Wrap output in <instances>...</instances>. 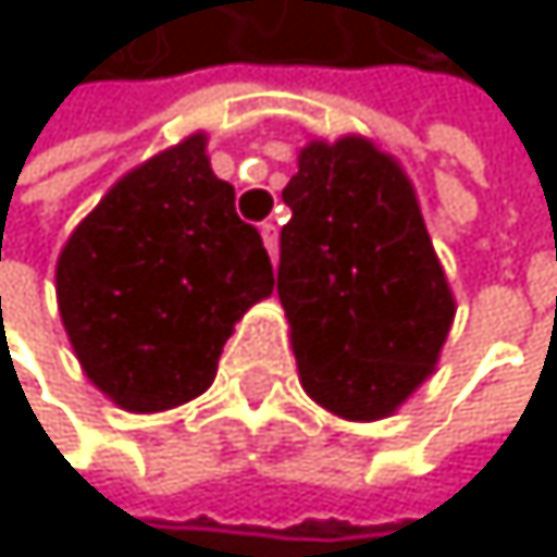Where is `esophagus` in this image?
Returning a JSON list of instances; mask_svg holds the SVG:
<instances>
[{"label":"esophagus","instance_id":"34e87169","mask_svg":"<svg viewBox=\"0 0 557 557\" xmlns=\"http://www.w3.org/2000/svg\"><path fill=\"white\" fill-rule=\"evenodd\" d=\"M260 237H263V247H267L270 260H276V247H281V237H276V223H263Z\"/></svg>","mask_w":557,"mask_h":557}]
</instances>
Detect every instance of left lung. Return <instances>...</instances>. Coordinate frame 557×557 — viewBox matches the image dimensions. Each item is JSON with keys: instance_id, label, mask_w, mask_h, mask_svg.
I'll return each instance as SVG.
<instances>
[{"instance_id": "left-lung-1", "label": "left lung", "mask_w": 557, "mask_h": 557, "mask_svg": "<svg viewBox=\"0 0 557 557\" xmlns=\"http://www.w3.org/2000/svg\"><path fill=\"white\" fill-rule=\"evenodd\" d=\"M284 203L276 294L304 391L347 421L394 414L455 320L408 173L363 136L310 139Z\"/></svg>"}]
</instances>
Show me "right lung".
I'll return each instance as SVG.
<instances>
[{
  "label": "right lung",
  "mask_w": 557,
  "mask_h": 557,
  "mask_svg": "<svg viewBox=\"0 0 557 557\" xmlns=\"http://www.w3.org/2000/svg\"><path fill=\"white\" fill-rule=\"evenodd\" d=\"M273 294L257 226L194 133L129 170L55 263L59 317L86 377L133 414L200 397L233 324Z\"/></svg>",
  "instance_id": "right-lung-1"
}]
</instances>
